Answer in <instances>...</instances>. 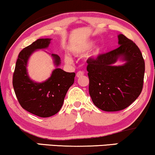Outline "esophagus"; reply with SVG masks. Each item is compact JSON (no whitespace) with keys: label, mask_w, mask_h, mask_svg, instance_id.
I'll return each instance as SVG.
<instances>
[{"label":"esophagus","mask_w":155,"mask_h":155,"mask_svg":"<svg viewBox=\"0 0 155 155\" xmlns=\"http://www.w3.org/2000/svg\"><path fill=\"white\" fill-rule=\"evenodd\" d=\"M82 75H84V72L81 71H78L77 74H76V76H77V77H80V76H81Z\"/></svg>","instance_id":"34e87169"}]
</instances>
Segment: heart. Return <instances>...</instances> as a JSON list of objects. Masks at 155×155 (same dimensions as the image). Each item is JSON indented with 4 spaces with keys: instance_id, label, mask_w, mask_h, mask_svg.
Listing matches in <instances>:
<instances>
[{
    "instance_id": "heart-1",
    "label": "heart",
    "mask_w": 155,
    "mask_h": 155,
    "mask_svg": "<svg viewBox=\"0 0 155 155\" xmlns=\"http://www.w3.org/2000/svg\"><path fill=\"white\" fill-rule=\"evenodd\" d=\"M93 45H94L93 41H88V42H87L86 44H84L82 47H81L79 49L76 50V51H77V52H85V51L90 50ZM101 47H97L95 49V50H94V52H93L94 55L97 56V55L99 54V53L101 52ZM65 61L67 63H72V58H71L70 56H68V55H66V56L65 57Z\"/></svg>"
}]
</instances>
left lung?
I'll list each match as a JSON object with an SVG mask.
<instances>
[{
  "instance_id": "left-lung-1",
  "label": "left lung",
  "mask_w": 155,
  "mask_h": 155,
  "mask_svg": "<svg viewBox=\"0 0 155 155\" xmlns=\"http://www.w3.org/2000/svg\"><path fill=\"white\" fill-rule=\"evenodd\" d=\"M118 40V48L87 61L90 95L95 106L105 111L128 107L143 89L145 63L139 48L123 34ZM119 58L126 63L115 67Z\"/></svg>"
}]
</instances>
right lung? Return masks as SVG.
<instances>
[{
	"label": "right lung",
	"mask_w": 155,
	"mask_h": 155,
	"mask_svg": "<svg viewBox=\"0 0 155 155\" xmlns=\"http://www.w3.org/2000/svg\"><path fill=\"white\" fill-rule=\"evenodd\" d=\"M51 38H40L22 49L18 55L13 74L15 95L22 107L40 117H49L58 113L63 104L68 90L74 82L75 73L64 71L58 68L60 58L52 54L57 66L50 77L42 83L34 82L27 72L28 61L32 53L37 49H46Z\"/></svg>",
	"instance_id": "right-lung-1"
}]
</instances>
